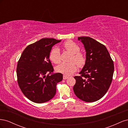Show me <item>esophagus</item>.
<instances>
[{"label": "esophagus", "instance_id": "1", "mask_svg": "<svg viewBox=\"0 0 128 128\" xmlns=\"http://www.w3.org/2000/svg\"><path fill=\"white\" fill-rule=\"evenodd\" d=\"M68 78V77L67 76H65V75L63 76V79L64 80H67Z\"/></svg>", "mask_w": 128, "mask_h": 128}]
</instances>
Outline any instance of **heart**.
<instances>
[{"label": "heart", "mask_w": 128, "mask_h": 128, "mask_svg": "<svg viewBox=\"0 0 128 128\" xmlns=\"http://www.w3.org/2000/svg\"><path fill=\"white\" fill-rule=\"evenodd\" d=\"M64 48L68 52L72 53L69 63L62 62L56 67V71L62 74L65 76H70L74 73L77 69V66L82 67L86 61V58L84 54L80 51V48L76 42L71 40H68L64 44ZM50 59L53 63L59 64L61 61V53L58 48H53L50 53Z\"/></svg>", "instance_id": "heart-1"}]
</instances>
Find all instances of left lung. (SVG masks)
Segmentation results:
<instances>
[{
	"mask_svg": "<svg viewBox=\"0 0 128 128\" xmlns=\"http://www.w3.org/2000/svg\"><path fill=\"white\" fill-rule=\"evenodd\" d=\"M86 51V61L80 76L74 77L75 95L84 102H91L101 99L111 84L114 63L105 46L89 37H80Z\"/></svg>",
	"mask_w": 128,
	"mask_h": 128,
	"instance_id": "8db88e82",
	"label": "left lung"
}]
</instances>
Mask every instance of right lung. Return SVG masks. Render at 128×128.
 <instances>
[{
  "label": "right lung",
  "instance_id": "right-lung-1",
  "mask_svg": "<svg viewBox=\"0 0 128 128\" xmlns=\"http://www.w3.org/2000/svg\"><path fill=\"white\" fill-rule=\"evenodd\" d=\"M61 41L44 38L29 45L23 51L16 68L18 83L30 101L44 103L55 96L56 84L62 80L63 75L61 73L50 75L54 69L49 56L53 45ZM46 73L49 74L47 76Z\"/></svg>",
  "mask_w": 128,
  "mask_h": 128
}]
</instances>
